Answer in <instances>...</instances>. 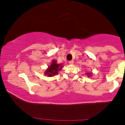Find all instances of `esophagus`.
Masks as SVG:
<instances>
[{
	"mask_svg": "<svg viewBox=\"0 0 125 125\" xmlns=\"http://www.w3.org/2000/svg\"><path fill=\"white\" fill-rule=\"evenodd\" d=\"M69 63L70 64H73V63H74V61H71L69 62Z\"/></svg>",
	"mask_w": 125,
	"mask_h": 125,
	"instance_id": "esophagus-1",
	"label": "esophagus"
}]
</instances>
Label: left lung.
I'll use <instances>...</instances> for the list:
<instances>
[{
	"label": "left lung",
	"mask_w": 125,
	"mask_h": 125,
	"mask_svg": "<svg viewBox=\"0 0 125 125\" xmlns=\"http://www.w3.org/2000/svg\"><path fill=\"white\" fill-rule=\"evenodd\" d=\"M86 74H87V76L88 77H90V76H92V72H90V73H86Z\"/></svg>",
	"instance_id": "1"
}]
</instances>
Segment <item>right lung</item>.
<instances>
[{
	"label": "right lung",
	"instance_id": "1",
	"mask_svg": "<svg viewBox=\"0 0 125 125\" xmlns=\"http://www.w3.org/2000/svg\"><path fill=\"white\" fill-rule=\"evenodd\" d=\"M63 66L62 63H58L56 60H53L51 65L49 66L44 73L48 77L54 76V75H56L59 73L58 72L61 71Z\"/></svg>",
	"mask_w": 125,
	"mask_h": 125
}]
</instances>
